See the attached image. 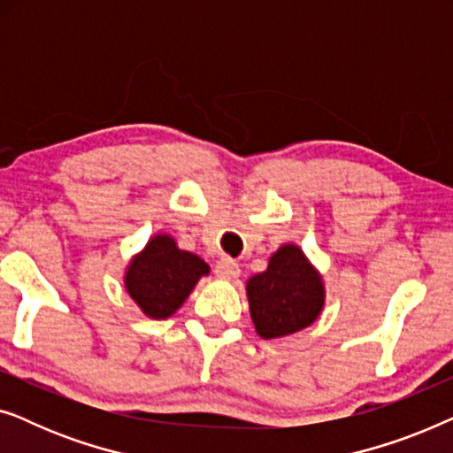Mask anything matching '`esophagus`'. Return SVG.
I'll list each match as a JSON object with an SVG mask.
<instances>
[{"mask_svg": "<svg viewBox=\"0 0 453 453\" xmlns=\"http://www.w3.org/2000/svg\"><path fill=\"white\" fill-rule=\"evenodd\" d=\"M214 272H216V276H219V278H226V280H231V278L239 276L241 270H239V264L233 262L231 257H222V259H219V262H216Z\"/></svg>", "mask_w": 453, "mask_h": 453, "instance_id": "esophagus-1", "label": "esophagus"}]
</instances>
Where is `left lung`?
Masks as SVG:
<instances>
[{"instance_id":"1","label":"left lung","mask_w":453,"mask_h":453,"mask_svg":"<svg viewBox=\"0 0 453 453\" xmlns=\"http://www.w3.org/2000/svg\"><path fill=\"white\" fill-rule=\"evenodd\" d=\"M247 299L256 332L265 340L282 338L311 326L324 307L319 272L296 245H282L268 270L247 280Z\"/></svg>"}]
</instances>
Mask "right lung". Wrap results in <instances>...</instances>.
Listing matches in <instances>:
<instances>
[{
    "mask_svg": "<svg viewBox=\"0 0 453 453\" xmlns=\"http://www.w3.org/2000/svg\"><path fill=\"white\" fill-rule=\"evenodd\" d=\"M208 272L202 257L179 250L169 234H157L129 262L126 288L148 318L165 319L183 305L197 280Z\"/></svg>",
    "mask_w": 453,
    "mask_h": 453,
    "instance_id": "right-lung-1",
    "label": "right lung"
}]
</instances>
